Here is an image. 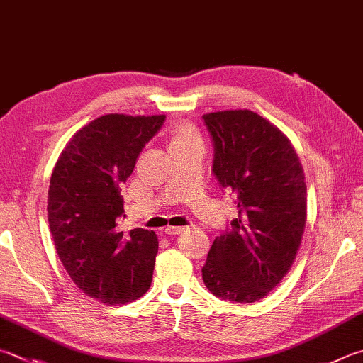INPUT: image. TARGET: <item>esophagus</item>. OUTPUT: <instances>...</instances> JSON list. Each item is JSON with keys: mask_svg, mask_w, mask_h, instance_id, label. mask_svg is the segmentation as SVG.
<instances>
[{"mask_svg": "<svg viewBox=\"0 0 363 363\" xmlns=\"http://www.w3.org/2000/svg\"><path fill=\"white\" fill-rule=\"evenodd\" d=\"M184 230H186L184 227H169L168 225L167 228H164V233L169 235V236H176V235H181Z\"/></svg>", "mask_w": 363, "mask_h": 363, "instance_id": "34e87169", "label": "esophagus"}]
</instances>
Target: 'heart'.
Listing matches in <instances>:
<instances>
[{
  "label": "heart",
  "instance_id": "heart-1",
  "mask_svg": "<svg viewBox=\"0 0 363 363\" xmlns=\"http://www.w3.org/2000/svg\"><path fill=\"white\" fill-rule=\"evenodd\" d=\"M195 135L194 131L190 130L189 127H179L174 131V138H173V144L176 143H184V141H190V140H195Z\"/></svg>",
  "mask_w": 363,
  "mask_h": 363
}]
</instances>
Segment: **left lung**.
<instances>
[{
	"mask_svg": "<svg viewBox=\"0 0 363 363\" xmlns=\"http://www.w3.org/2000/svg\"><path fill=\"white\" fill-rule=\"evenodd\" d=\"M213 173L238 217L214 240L201 268L208 291L232 303L267 296L291 269L306 222V184L291 141L247 109L204 114Z\"/></svg>",
	"mask_w": 363,
	"mask_h": 363,
	"instance_id": "1",
	"label": "left lung"
}]
</instances>
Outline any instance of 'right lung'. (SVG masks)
<instances>
[{"instance_id": "right-lung-1", "label": "right lung", "mask_w": 363, "mask_h": 363, "mask_svg": "<svg viewBox=\"0 0 363 363\" xmlns=\"http://www.w3.org/2000/svg\"><path fill=\"white\" fill-rule=\"evenodd\" d=\"M164 116L108 114L72 136L50 177L48 217L65 269L81 291L125 305L147 291L159 240L152 230L121 232L122 184Z\"/></svg>"}]
</instances>
